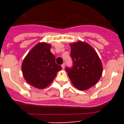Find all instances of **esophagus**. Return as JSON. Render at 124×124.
<instances>
[{
	"mask_svg": "<svg viewBox=\"0 0 124 124\" xmlns=\"http://www.w3.org/2000/svg\"><path fill=\"white\" fill-rule=\"evenodd\" d=\"M61 67H62V68H63V69H64V67H65V63H63V64L61 65Z\"/></svg>",
	"mask_w": 124,
	"mask_h": 124,
	"instance_id": "esophagus-1",
	"label": "esophagus"
}]
</instances>
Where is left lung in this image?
I'll list each match as a JSON object with an SVG mask.
<instances>
[{
    "instance_id": "obj_1",
    "label": "left lung",
    "mask_w": 124,
    "mask_h": 124,
    "mask_svg": "<svg viewBox=\"0 0 124 124\" xmlns=\"http://www.w3.org/2000/svg\"><path fill=\"white\" fill-rule=\"evenodd\" d=\"M71 46L72 68H66L71 83L78 89L86 90L94 86L102 73L99 56L87 43L79 41Z\"/></svg>"
}]
</instances>
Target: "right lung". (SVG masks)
<instances>
[{
	"label": "right lung",
	"instance_id": "right-lung-1",
	"mask_svg": "<svg viewBox=\"0 0 124 124\" xmlns=\"http://www.w3.org/2000/svg\"><path fill=\"white\" fill-rule=\"evenodd\" d=\"M51 45L39 43L25 56L22 71L26 81L38 89H44L53 81L61 66L55 62Z\"/></svg>",
	"mask_w": 124,
	"mask_h": 124
}]
</instances>
